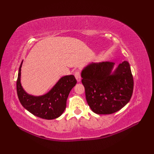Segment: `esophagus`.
<instances>
[{
	"label": "esophagus",
	"instance_id": "esophagus-1",
	"mask_svg": "<svg viewBox=\"0 0 154 154\" xmlns=\"http://www.w3.org/2000/svg\"><path fill=\"white\" fill-rule=\"evenodd\" d=\"M75 77L76 78L77 82H80L81 81V75L79 71H76L75 72Z\"/></svg>",
	"mask_w": 154,
	"mask_h": 154
}]
</instances>
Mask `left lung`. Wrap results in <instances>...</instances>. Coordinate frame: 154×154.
<instances>
[{
	"label": "left lung",
	"instance_id": "left-lung-1",
	"mask_svg": "<svg viewBox=\"0 0 154 154\" xmlns=\"http://www.w3.org/2000/svg\"><path fill=\"white\" fill-rule=\"evenodd\" d=\"M112 62L92 63L81 72L87 102L98 114L117 112L131 99L134 80L130 64L124 61L112 72Z\"/></svg>",
	"mask_w": 154,
	"mask_h": 154
}]
</instances>
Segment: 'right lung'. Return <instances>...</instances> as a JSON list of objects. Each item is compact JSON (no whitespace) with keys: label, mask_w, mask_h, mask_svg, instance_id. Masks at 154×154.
Returning <instances> with one entry per match:
<instances>
[{"label":"right lung","mask_w":154,"mask_h":154,"mask_svg":"<svg viewBox=\"0 0 154 154\" xmlns=\"http://www.w3.org/2000/svg\"><path fill=\"white\" fill-rule=\"evenodd\" d=\"M22 62L19 68L16 81V91L22 105L34 116L41 119L52 120L60 116L66 108L69 94L77 83L74 75L62 77L54 87L44 95L33 96L26 92L21 85Z\"/></svg>","instance_id":"add662e5"}]
</instances>
